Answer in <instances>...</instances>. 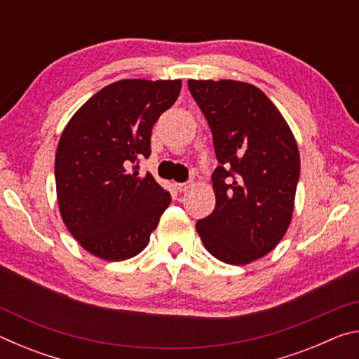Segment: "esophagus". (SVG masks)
I'll list each match as a JSON object with an SVG mask.
<instances>
[{"label": "esophagus", "instance_id": "34e87169", "mask_svg": "<svg viewBox=\"0 0 359 359\" xmlns=\"http://www.w3.org/2000/svg\"><path fill=\"white\" fill-rule=\"evenodd\" d=\"M191 185H193V182H184V184H175L174 187H175V190H177V191L184 193V191H188V190H190Z\"/></svg>", "mask_w": 359, "mask_h": 359}]
</instances>
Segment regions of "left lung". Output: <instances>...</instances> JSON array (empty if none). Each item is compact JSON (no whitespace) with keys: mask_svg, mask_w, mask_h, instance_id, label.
I'll return each mask as SVG.
<instances>
[{"mask_svg":"<svg viewBox=\"0 0 359 359\" xmlns=\"http://www.w3.org/2000/svg\"><path fill=\"white\" fill-rule=\"evenodd\" d=\"M214 137L215 209L196 223L208 252L241 266L274 250L290 226L299 151L278 109L255 85L188 81Z\"/></svg>","mask_w":359,"mask_h":359,"instance_id":"left-lung-1","label":"left lung"}]
</instances>
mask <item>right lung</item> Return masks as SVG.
<instances>
[{
	"label": "right lung",
	"instance_id": "obj_1",
	"mask_svg": "<svg viewBox=\"0 0 359 359\" xmlns=\"http://www.w3.org/2000/svg\"><path fill=\"white\" fill-rule=\"evenodd\" d=\"M180 88V81L114 82L63 130L55 156L60 214L72 238L95 257H136L171 204L154 175L139 174V158L150 156L151 128Z\"/></svg>",
	"mask_w": 359,
	"mask_h": 359
}]
</instances>
